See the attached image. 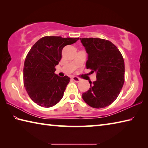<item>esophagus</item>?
<instances>
[{
  "mask_svg": "<svg viewBox=\"0 0 148 148\" xmlns=\"http://www.w3.org/2000/svg\"><path fill=\"white\" fill-rule=\"evenodd\" d=\"M72 80H74V82H79L80 81V79L79 78V77H76V76H73V77H72Z\"/></svg>",
  "mask_w": 148,
  "mask_h": 148,
  "instance_id": "obj_1",
  "label": "esophagus"
}]
</instances>
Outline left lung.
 I'll list each match as a JSON object with an SVG mask.
<instances>
[{
    "mask_svg": "<svg viewBox=\"0 0 148 148\" xmlns=\"http://www.w3.org/2000/svg\"><path fill=\"white\" fill-rule=\"evenodd\" d=\"M87 52V69L96 72L97 80L82 94L91 107L102 108L118 97L124 84L125 63L121 53L111 42L99 38H79Z\"/></svg>",
    "mask_w": 148,
    "mask_h": 148,
    "instance_id": "8db88e82",
    "label": "left lung"
}]
</instances>
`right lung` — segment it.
I'll use <instances>...</instances> for the list:
<instances>
[{"label":"right lung","instance_id":"add662e5","mask_svg":"<svg viewBox=\"0 0 148 148\" xmlns=\"http://www.w3.org/2000/svg\"><path fill=\"white\" fill-rule=\"evenodd\" d=\"M78 39L44 36L30 49L24 62V86L30 98L39 106L51 107L63 97L71 79L55 74V66L61 59L62 48Z\"/></svg>","mask_w":148,"mask_h":148}]
</instances>
